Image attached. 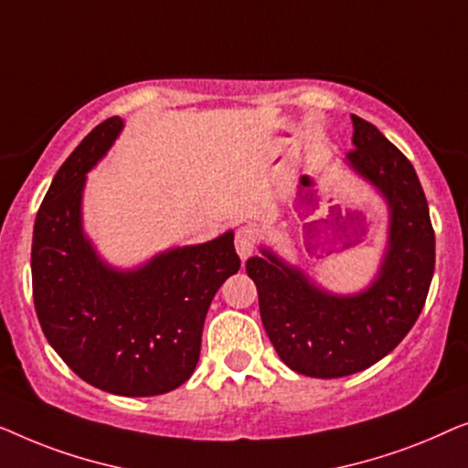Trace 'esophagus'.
Here are the masks:
<instances>
[{"mask_svg": "<svg viewBox=\"0 0 468 468\" xmlns=\"http://www.w3.org/2000/svg\"><path fill=\"white\" fill-rule=\"evenodd\" d=\"M235 250H237V254H239L241 261H246V259H250V256L254 254L256 237H254L252 229L241 227L239 231H237V235H235Z\"/></svg>", "mask_w": 468, "mask_h": 468, "instance_id": "1", "label": "esophagus"}]
</instances>
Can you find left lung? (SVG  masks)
I'll return each mask as SVG.
<instances>
[{
  "label": "left lung",
  "instance_id": "1",
  "mask_svg": "<svg viewBox=\"0 0 468 468\" xmlns=\"http://www.w3.org/2000/svg\"><path fill=\"white\" fill-rule=\"evenodd\" d=\"M352 127L346 167L388 209L386 246L368 284L328 291L267 243L246 262L275 352L307 378H346L388 356L416 324L434 271V233L416 169L371 122L352 114Z\"/></svg>",
  "mask_w": 468,
  "mask_h": 468
}]
</instances>
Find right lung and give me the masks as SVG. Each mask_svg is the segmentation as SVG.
Instances as JSON below:
<instances>
[{
    "instance_id": "1",
    "label": "right lung",
    "mask_w": 468,
    "mask_h": 468,
    "mask_svg": "<svg viewBox=\"0 0 468 468\" xmlns=\"http://www.w3.org/2000/svg\"><path fill=\"white\" fill-rule=\"evenodd\" d=\"M122 129L121 116L97 124L52 177L34 225V303L78 378L118 397H154L193 375L209 303L241 261L233 229L135 267L103 259L84 231V186Z\"/></svg>"
}]
</instances>
